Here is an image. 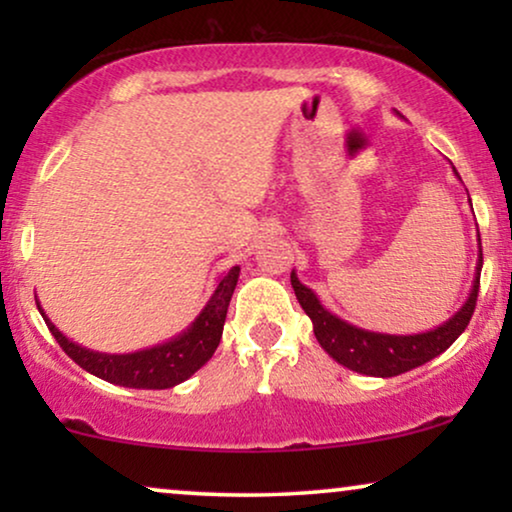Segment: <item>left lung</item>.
Masks as SVG:
<instances>
[{
	"label": "left lung",
	"instance_id": "1",
	"mask_svg": "<svg viewBox=\"0 0 512 512\" xmlns=\"http://www.w3.org/2000/svg\"><path fill=\"white\" fill-rule=\"evenodd\" d=\"M454 170V167H452ZM459 177V172L454 170ZM461 179V177H459ZM471 202V198H468ZM473 209V205H471ZM480 244V235H478ZM480 270H482V247H478V265H475V279L468 293L466 303L454 312L450 319L443 324L431 328L426 333H412V335H391V333H377L366 331L349 321L335 317L328 312L317 293L300 282L296 270L291 272V286L296 291V298L300 307H303L307 317L312 319L314 335H317L319 345L324 347L328 356H333L340 366H345L354 373L370 375V377H394L408 370L424 366L426 361L436 359L443 354L461 333L466 331L468 321L473 317L475 300H478V286H480Z\"/></svg>",
	"mask_w": 512,
	"mask_h": 512
}]
</instances>
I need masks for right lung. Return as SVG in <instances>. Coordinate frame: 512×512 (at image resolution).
<instances>
[{"mask_svg":"<svg viewBox=\"0 0 512 512\" xmlns=\"http://www.w3.org/2000/svg\"><path fill=\"white\" fill-rule=\"evenodd\" d=\"M237 277H240V265L230 268L219 279L207 305L202 307L186 331L174 335L167 342H160L156 347L139 349V352L130 354H104L81 347L79 342L69 340L65 333L55 328L53 321L41 310L39 300L37 307L46 321L48 331L53 333L58 345L65 349V354L79 363L83 370H88L90 375L130 389H170L188 380L195 370H200L212 359V354L221 342L223 324H226L228 305L237 286Z\"/></svg>","mask_w":512,"mask_h":512,"instance_id":"obj_1","label":"right lung"}]
</instances>
